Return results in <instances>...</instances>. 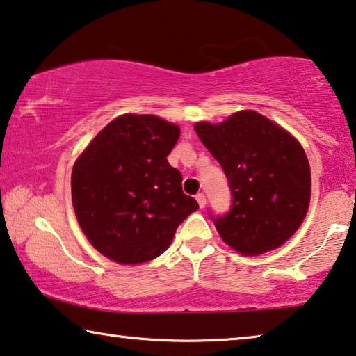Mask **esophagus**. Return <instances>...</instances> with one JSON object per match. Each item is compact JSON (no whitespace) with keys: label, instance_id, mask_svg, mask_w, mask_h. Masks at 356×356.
<instances>
[{"label":"esophagus","instance_id":"1","mask_svg":"<svg viewBox=\"0 0 356 356\" xmlns=\"http://www.w3.org/2000/svg\"><path fill=\"white\" fill-rule=\"evenodd\" d=\"M196 201H198L200 208H204V206H206V195L198 193V195H196Z\"/></svg>","mask_w":356,"mask_h":356}]
</instances>
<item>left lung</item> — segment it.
Masks as SVG:
<instances>
[{
    "label": "left lung",
    "instance_id": "1",
    "mask_svg": "<svg viewBox=\"0 0 356 356\" xmlns=\"http://www.w3.org/2000/svg\"><path fill=\"white\" fill-rule=\"evenodd\" d=\"M195 131L229 180L230 209L209 212L222 240L245 256L288 241L310 203V166L299 142L252 110L220 124L196 123Z\"/></svg>",
    "mask_w": 356,
    "mask_h": 356
}]
</instances>
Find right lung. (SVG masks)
<instances>
[{"instance_id":"1","label":"right lung","mask_w":356,"mask_h":356,"mask_svg":"<svg viewBox=\"0 0 356 356\" xmlns=\"http://www.w3.org/2000/svg\"><path fill=\"white\" fill-rule=\"evenodd\" d=\"M180 131L153 115H123L104 127L78 158L72 200L91 245L118 264H142L171 245L198 209L168 163Z\"/></svg>"}]
</instances>
